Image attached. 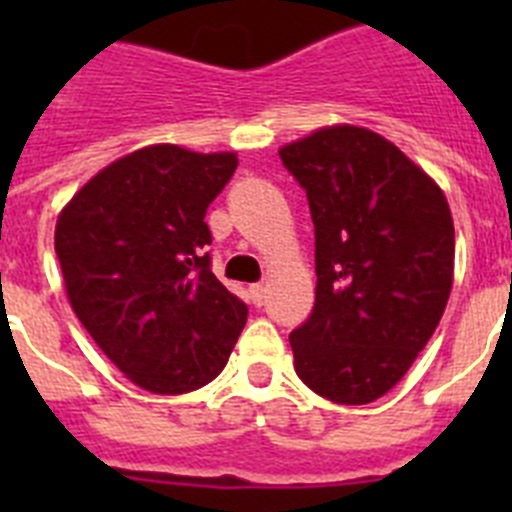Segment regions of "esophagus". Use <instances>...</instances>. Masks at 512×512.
<instances>
[{
	"mask_svg": "<svg viewBox=\"0 0 512 512\" xmlns=\"http://www.w3.org/2000/svg\"><path fill=\"white\" fill-rule=\"evenodd\" d=\"M248 292H251L253 305H261V302H264V295H266L264 284H251V289H248Z\"/></svg>",
	"mask_w": 512,
	"mask_h": 512,
	"instance_id": "34e87169",
	"label": "esophagus"
}]
</instances>
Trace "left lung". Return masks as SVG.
I'll use <instances>...</instances> for the list:
<instances>
[{
    "mask_svg": "<svg viewBox=\"0 0 512 512\" xmlns=\"http://www.w3.org/2000/svg\"><path fill=\"white\" fill-rule=\"evenodd\" d=\"M315 225V305L289 333L297 377L338 405L390 392L433 336L454 279V220L431 176L354 125L279 151Z\"/></svg>",
    "mask_w": 512,
    "mask_h": 512,
    "instance_id": "1",
    "label": "left lung"
}]
</instances>
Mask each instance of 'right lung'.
Masks as SVG:
<instances>
[{"label":"right lung","mask_w":512,"mask_h":512,"mask_svg":"<svg viewBox=\"0 0 512 512\" xmlns=\"http://www.w3.org/2000/svg\"><path fill=\"white\" fill-rule=\"evenodd\" d=\"M235 153L148 146L120 158L56 223V256L76 318L138 387L182 395L223 372L248 318L217 282L207 207Z\"/></svg>","instance_id":"add662e5"}]
</instances>
